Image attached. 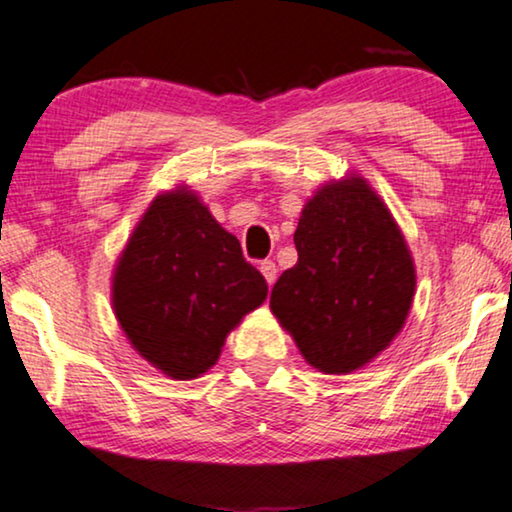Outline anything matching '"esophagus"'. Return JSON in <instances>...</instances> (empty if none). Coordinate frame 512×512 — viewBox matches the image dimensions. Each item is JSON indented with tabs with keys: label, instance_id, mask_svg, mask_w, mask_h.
Wrapping results in <instances>:
<instances>
[{
	"label": "esophagus",
	"instance_id": "34e87169",
	"mask_svg": "<svg viewBox=\"0 0 512 512\" xmlns=\"http://www.w3.org/2000/svg\"><path fill=\"white\" fill-rule=\"evenodd\" d=\"M260 271H262V276L267 278V283H269V285H274V283H276L278 271H276V264H274V262H271V260H264V262L260 264Z\"/></svg>",
	"mask_w": 512,
	"mask_h": 512
}]
</instances>
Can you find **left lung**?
I'll return each mask as SVG.
<instances>
[{"label":"left lung","instance_id":"left-lung-1","mask_svg":"<svg viewBox=\"0 0 512 512\" xmlns=\"http://www.w3.org/2000/svg\"><path fill=\"white\" fill-rule=\"evenodd\" d=\"M299 260L271 290V311L327 374L363 367L403 327L414 264L398 224L360 177L318 189L295 231Z\"/></svg>","mask_w":512,"mask_h":512}]
</instances>
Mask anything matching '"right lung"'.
<instances>
[{"label":"right lung","mask_w":512,"mask_h":512,"mask_svg":"<svg viewBox=\"0 0 512 512\" xmlns=\"http://www.w3.org/2000/svg\"><path fill=\"white\" fill-rule=\"evenodd\" d=\"M112 292L135 351L168 377L194 379L215 365L231 327L269 288L238 238L180 189L161 194L135 227Z\"/></svg>","instance_id":"obj_1"}]
</instances>
